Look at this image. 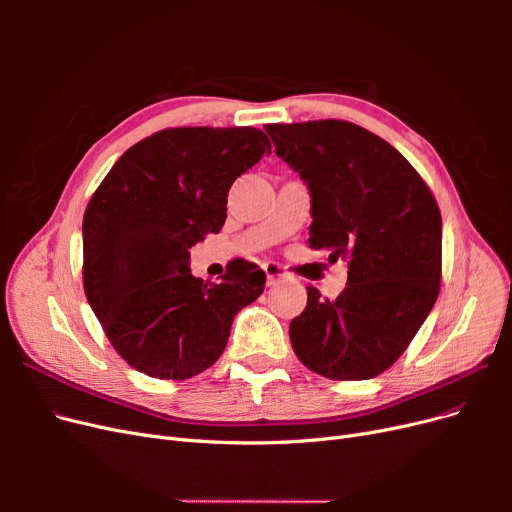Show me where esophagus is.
<instances>
[{"label": "esophagus", "instance_id": "34e87169", "mask_svg": "<svg viewBox=\"0 0 512 512\" xmlns=\"http://www.w3.org/2000/svg\"><path fill=\"white\" fill-rule=\"evenodd\" d=\"M265 273H267L269 284H275V280H280V277H286V275H288V273L284 271V267L275 265V262H267V265H265Z\"/></svg>", "mask_w": 512, "mask_h": 512}]
</instances>
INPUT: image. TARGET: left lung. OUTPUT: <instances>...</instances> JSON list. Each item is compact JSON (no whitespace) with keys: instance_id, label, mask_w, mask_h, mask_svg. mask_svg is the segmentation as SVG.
<instances>
[{"instance_id":"8db88e82","label":"left lung","mask_w":512,"mask_h":512,"mask_svg":"<svg viewBox=\"0 0 512 512\" xmlns=\"http://www.w3.org/2000/svg\"><path fill=\"white\" fill-rule=\"evenodd\" d=\"M265 130L312 196L309 247L348 262L335 301L307 286L290 344L324 378H374L408 348L438 299L436 198L393 145L354 123H271Z\"/></svg>"}]
</instances>
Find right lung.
I'll list each match as a JSON object with an SVG mask.
<instances>
[{
  "mask_svg": "<svg viewBox=\"0 0 512 512\" xmlns=\"http://www.w3.org/2000/svg\"><path fill=\"white\" fill-rule=\"evenodd\" d=\"M271 153L256 128H173L130 147L83 218V286L113 348L143 374L185 380L226 348L267 275L232 260L220 284L190 271V247L226 222L228 190Z\"/></svg>",
  "mask_w": 512,
  "mask_h": 512,
  "instance_id": "1",
  "label": "right lung"
}]
</instances>
